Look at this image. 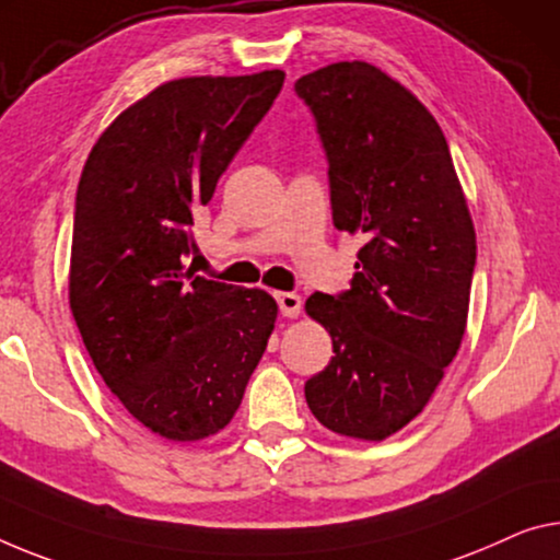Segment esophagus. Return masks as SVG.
<instances>
[{"label":"esophagus","instance_id":"obj_1","mask_svg":"<svg viewBox=\"0 0 560 560\" xmlns=\"http://www.w3.org/2000/svg\"><path fill=\"white\" fill-rule=\"evenodd\" d=\"M275 300H278L280 313L285 317H298L300 307H303V298L298 292H275Z\"/></svg>","mask_w":560,"mask_h":560}]
</instances>
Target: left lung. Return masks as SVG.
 I'll return each mask as SVG.
<instances>
[{
    "label": "left lung",
    "mask_w": 560,
    "mask_h": 560,
    "mask_svg": "<svg viewBox=\"0 0 560 560\" xmlns=\"http://www.w3.org/2000/svg\"><path fill=\"white\" fill-rule=\"evenodd\" d=\"M295 92L328 158L332 225L368 240L350 290L305 303L335 352L305 400L332 433L383 441L428 406L460 348L476 230L443 130L400 82L335 62Z\"/></svg>",
    "instance_id": "1"
}]
</instances>
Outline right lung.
I'll return each mask as SVG.
<instances>
[{
  "mask_svg": "<svg viewBox=\"0 0 560 560\" xmlns=\"http://www.w3.org/2000/svg\"><path fill=\"white\" fill-rule=\"evenodd\" d=\"M285 72L183 77L94 142L74 200L70 307L107 388L167 441L235 416L278 317L265 290L185 268L195 214L268 115Z\"/></svg>",
  "mask_w": 560,
  "mask_h": 560,
  "instance_id": "1",
  "label": "right lung"
}]
</instances>
